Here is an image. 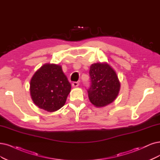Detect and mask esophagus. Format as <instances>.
Listing matches in <instances>:
<instances>
[{
    "instance_id": "esophagus-1",
    "label": "esophagus",
    "mask_w": 160,
    "mask_h": 160,
    "mask_svg": "<svg viewBox=\"0 0 160 160\" xmlns=\"http://www.w3.org/2000/svg\"><path fill=\"white\" fill-rule=\"evenodd\" d=\"M72 86L73 88L78 87L79 86V83H78V82H73V83L72 84Z\"/></svg>"
}]
</instances>
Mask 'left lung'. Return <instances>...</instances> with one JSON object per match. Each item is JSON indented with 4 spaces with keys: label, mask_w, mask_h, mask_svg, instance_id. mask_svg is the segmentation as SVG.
Instances as JSON below:
<instances>
[{
    "label": "left lung",
    "mask_w": 160,
    "mask_h": 160,
    "mask_svg": "<svg viewBox=\"0 0 160 160\" xmlns=\"http://www.w3.org/2000/svg\"><path fill=\"white\" fill-rule=\"evenodd\" d=\"M91 86L88 90L92 105L103 108L114 102L119 95L121 83L115 70L106 62L90 66Z\"/></svg>",
    "instance_id": "1"
}]
</instances>
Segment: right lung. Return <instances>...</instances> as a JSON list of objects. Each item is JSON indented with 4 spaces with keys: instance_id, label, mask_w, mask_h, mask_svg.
Masks as SVG:
<instances>
[{
    "instance_id": "obj_1",
    "label": "right lung",
    "mask_w": 160,
    "mask_h": 160,
    "mask_svg": "<svg viewBox=\"0 0 160 160\" xmlns=\"http://www.w3.org/2000/svg\"><path fill=\"white\" fill-rule=\"evenodd\" d=\"M71 85L61 65L46 63L34 73L29 92L33 102L48 112L60 109L66 103Z\"/></svg>"
}]
</instances>
